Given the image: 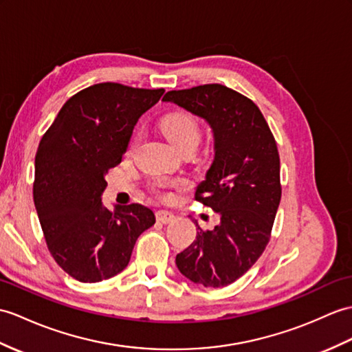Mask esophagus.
I'll use <instances>...</instances> for the list:
<instances>
[{
	"mask_svg": "<svg viewBox=\"0 0 352 352\" xmlns=\"http://www.w3.org/2000/svg\"><path fill=\"white\" fill-rule=\"evenodd\" d=\"M156 219H157V222H160V223H170L175 219V216H174V213H170V211L159 210L156 213Z\"/></svg>",
	"mask_w": 352,
	"mask_h": 352,
	"instance_id": "obj_1",
	"label": "esophagus"
}]
</instances>
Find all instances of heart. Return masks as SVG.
<instances>
[{"label": "heart", "instance_id": "b5f03b06", "mask_svg": "<svg viewBox=\"0 0 352 352\" xmlns=\"http://www.w3.org/2000/svg\"><path fill=\"white\" fill-rule=\"evenodd\" d=\"M160 129L163 135H165L179 150L189 144L198 145L199 138H201L199 122L189 112L169 113V116H166L160 121ZM135 142H136V138H133L132 142H130V148L135 145ZM186 184L187 182L183 178L163 179V182L156 183L154 189H156L157 193L166 196L168 190L179 189V187H184Z\"/></svg>", "mask_w": 352, "mask_h": 352}]
</instances>
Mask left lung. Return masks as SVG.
<instances>
[{
	"label": "left lung",
	"mask_w": 352,
	"mask_h": 352,
	"mask_svg": "<svg viewBox=\"0 0 352 352\" xmlns=\"http://www.w3.org/2000/svg\"><path fill=\"white\" fill-rule=\"evenodd\" d=\"M165 102L206 120L214 133V160L195 199L220 217L178 253L187 279L206 288L235 282L263 255L279 208L280 159L274 136L258 106L220 84L168 91ZM198 225V223H196Z\"/></svg>",
	"instance_id": "8db88e82"
}]
</instances>
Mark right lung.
Wrapping results in <instances>:
<instances>
[{
	"instance_id": "right-lung-1",
	"label": "right lung",
	"mask_w": 352,
	"mask_h": 352,
	"mask_svg": "<svg viewBox=\"0 0 352 352\" xmlns=\"http://www.w3.org/2000/svg\"><path fill=\"white\" fill-rule=\"evenodd\" d=\"M163 93L117 82L88 87L64 103L38 144L34 206L49 252L73 279L96 283L122 272L138 236L156 223L141 204L109 211L100 196L139 117Z\"/></svg>"
}]
</instances>
